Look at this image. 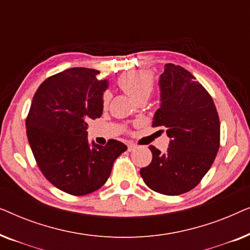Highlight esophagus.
<instances>
[{"instance_id": "esophagus-1", "label": "esophagus", "mask_w": 250, "mask_h": 250, "mask_svg": "<svg viewBox=\"0 0 250 250\" xmlns=\"http://www.w3.org/2000/svg\"><path fill=\"white\" fill-rule=\"evenodd\" d=\"M135 148H136V146L133 145V143H129V145L127 146V150H128V151H133V150H134Z\"/></svg>"}]
</instances>
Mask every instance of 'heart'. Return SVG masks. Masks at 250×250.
<instances>
[{
    "instance_id": "1",
    "label": "heart",
    "mask_w": 250,
    "mask_h": 250,
    "mask_svg": "<svg viewBox=\"0 0 250 250\" xmlns=\"http://www.w3.org/2000/svg\"><path fill=\"white\" fill-rule=\"evenodd\" d=\"M155 77L148 71L132 70L127 74L118 77L117 86L122 88L125 93H127L133 100L136 102L146 101L155 88ZM111 95L109 91H104L101 95V104L104 108H107L110 101Z\"/></svg>"
}]
</instances>
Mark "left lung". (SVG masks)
Returning a JSON list of instances; mask_svg holds the SVG:
<instances>
[{
	"mask_svg": "<svg viewBox=\"0 0 250 250\" xmlns=\"http://www.w3.org/2000/svg\"><path fill=\"white\" fill-rule=\"evenodd\" d=\"M162 105L152 127L170 138L166 153L150 146L152 160L140 169L156 192L177 196L196 188L213 165L220 149V118L206 88L181 66L166 63L159 81Z\"/></svg>",
	"mask_w": 250,
	"mask_h": 250,
	"instance_id": "1",
	"label": "left lung"
}]
</instances>
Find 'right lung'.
Segmentation results:
<instances>
[{"mask_svg": "<svg viewBox=\"0 0 250 250\" xmlns=\"http://www.w3.org/2000/svg\"><path fill=\"white\" fill-rule=\"evenodd\" d=\"M100 71L70 68L47 77L26 118V132L36 164L45 179L63 192L84 196L107 182L116 158L127 146L117 140L105 146L87 140V121L102 115L107 81Z\"/></svg>", "mask_w": 250, "mask_h": 250, "instance_id": "obj_1", "label": "right lung"}]
</instances>
